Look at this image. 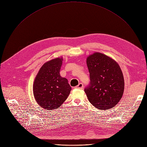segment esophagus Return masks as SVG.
Wrapping results in <instances>:
<instances>
[{
	"label": "esophagus",
	"instance_id": "obj_1",
	"mask_svg": "<svg viewBox=\"0 0 147 147\" xmlns=\"http://www.w3.org/2000/svg\"><path fill=\"white\" fill-rule=\"evenodd\" d=\"M83 87H84V86H83L82 83H81V82L79 83L78 85L76 87V88H78V89H82Z\"/></svg>",
	"mask_w": 147,
	"mask_h": 147
}]
</instances>
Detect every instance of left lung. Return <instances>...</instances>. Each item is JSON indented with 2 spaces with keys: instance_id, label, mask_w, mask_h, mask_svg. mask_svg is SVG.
I'll use <instances>...</instances> for the list:
<instances>
[{
  "instance_id": "1",
  "label": "left lung",
  "mask_w": 147,
  "mask_h": 147,
  "mask_svg": "<svg viewBox=\"0 0 147 147\" xmlns=\"http://www.w3.org/2000/svg\"><path fill=\"white\" fill-rule=\"evenodd\" d=\"M90 82L84 91L88 100L99 110L113 108L121 98L124 88L119 65L108 56L96 52L87 59Z\"/></svg>"
}]
</instances>
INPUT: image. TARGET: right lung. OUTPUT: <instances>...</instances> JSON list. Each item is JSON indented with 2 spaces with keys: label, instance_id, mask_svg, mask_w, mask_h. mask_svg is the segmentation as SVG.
<instances>
[{
  "label": "right lung",
  "instance_id": "1",
  "mask_svg": "<svg viewBox=\"0 0 147 147\" xmlns=\"http://www.w3.org/2000/svg\"><path fill=\"white\" fill-rule=\"evenodd\" d=\"M62 60L58 57L45 63L35 77L34 95L38 104L45 109L59 108L71 90L68 80L60 75Z\"/></svg>",
  "mask_w": 147,
  "mask_h": 147
}]
</instances>
